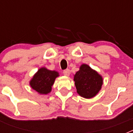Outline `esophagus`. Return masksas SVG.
Returning <instances> with one entry per match:
<instances>
[{"instance_id": "obj_1", "label": "esophagus", "mask_w": 133, "mask_h": 133, "mask_svg": "<svg viewBox=\"0 0 133 133\" xmlns=\"http://www.w3.org/2000/svg\"><path fill=\"white\" fill-rule=\"evenodd\" d=\"M63 74H64V75L66 76V77H69V75H70V70L69 69H66V70L63 71Z\"/></svg>"}]
</instances>
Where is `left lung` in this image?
I'll return each instance as SVG.
<instances>
[{
    "instance_id": "8db88e82",
    "label": "left lung",
    "mask_w": 133,
    "mask_h": 133,
    "mask_svg": "<svg viewBox=\"0 0 133 133\" xmlns=\"http://www.w3.org/2000/svg\"><path fill=\"white\" fill-rule=\"evenodd\" d=\"M77 92L84 98H91L98 93L103 84V78L97 71L87 64H82L74 75Z\"/></svg>"
}]
</instances>
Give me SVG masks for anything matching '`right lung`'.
Masks as SVG:
<instances>
[{"instance_id": "1", "label": "right lung", "mask_w": 133, "mask_h": 133, "mask_svg": "<svg viewBox=\"0 0 133 133\" xmlns=\"http://www.w3.org/2000/svg\"><path fill=\"white\" fill-rule=\"evenodd\" d=\"M58 77H59V73L56 70L41 67L33 75L29 84L39 95H47L51 92L52 86Z\"/></svg>"}]
</instances>
